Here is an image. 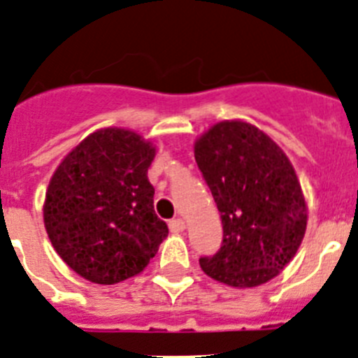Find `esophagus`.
Returning a JSON list of instances; mask_svg holds the SVG:
<instances>
[{"instance_id":"34e87169","label":"esophagus","mask_w":358,"mask_h":358,"mask_svg":"<svg viewBox=\"0 0 358 358\" xmlns=\"http://www.w3.org/2000/svg\"><path fill=\"white\" fill-rule=\"evenodd\" d=\"M169 230H171L173 234H180V231L185 230V223H183L180 217L171 219V221H169Z\"/></svg>"}]
</instances>
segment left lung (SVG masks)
I'll use <instances>...</instances> for the list:
<instances>
[{
	"mask_svg": "<svg viewBox=\"0 0 358 358\" xmlns=\"http://www.w3.org/2000/svg\"><path fill=\"white\" fill-rule=\"evenodd\" d=\"M194 157L223 223L221 248L199 259L201 269L231 287L275 278L307 228L303 192L285 153L253 124L223 121L199 137Z\"/></svg>",
	"mask_w": 358,
	"mask_h": 358,
	"instance_id": "8db88e82",
	"label": "left lung"
}]
</instances>
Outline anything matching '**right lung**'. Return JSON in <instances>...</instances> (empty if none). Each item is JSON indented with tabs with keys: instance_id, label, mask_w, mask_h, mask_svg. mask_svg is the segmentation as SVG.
<instances>
[{
	"instance_id": "1",
	"label": "right lung",
	"mask_w": 358,
	"mask_h": 358,
	"mask_svg": "<svg viewBox=\"0 0 358 358\" xmlns=\"http://www.w3.org/2000/svg\"><path fill=\"white\" fill-rule=\"evenodd\" d=\"M155 148L121 128L91 134L62 160L44 201V227L64 262L112 285L150 264L169 234L155 214L148 167Z\"/></svg>"
}]
</instances>
